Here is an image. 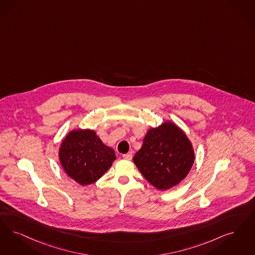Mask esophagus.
I'll use <instances>...</instances> for the list:
<instances>
[{
	"instance_id": "obj_1",
	"label": "esophagus",
	"mask_w": 255,
	"mask_h": 255,
	"mask_svg": "<svg viewBox=\"0 0 255 255\" xmlns=\"http://www.w3.org/2000/svg\"><path fill=\"white\" fill-rule=\"evenodd\" d=\"M123 157L124 158V159H127V160H131L132 157V153H125V154H123Z\"/></svg>"
}]
</instances>
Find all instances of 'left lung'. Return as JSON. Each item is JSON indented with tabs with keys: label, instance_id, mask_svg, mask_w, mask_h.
Segmentation results:
<instances>
[{
	"label": "left lung",
	"instance_id": "8db88e82",
	"mask_svg": "<svg viewBox=\"0 0 255 255\" xmlns=\"http://www.w3.org/2000/svg\"><path fill=\"white\" fill-rule=\"evenodd\" d=\"M193 144L175 123L166 121L150 128L132 161L146 180L159 191L180 183L194 162Z\"/></svg>",
	"mask_w": 255,
	"mask_h": 255
}]
</instances>
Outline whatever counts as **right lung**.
Listing matches in <instances>:
<instances>
[{"mask_svg":"<svg viewBox=\"0 0 255 255\" xmlns=\"http://www.w3.org/2000/svg\"><path fill=\"white\" fill-rule=\"evenodd\" d=\"M111 147L102 142L92 129H74L62 139L59 160L66 174L86 186L99 180L116 160Z\"/></svg>","mask_w":255,"mask_h":255,"instance_id":"obj_1","label":"right lung"}]
</instances>
